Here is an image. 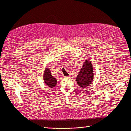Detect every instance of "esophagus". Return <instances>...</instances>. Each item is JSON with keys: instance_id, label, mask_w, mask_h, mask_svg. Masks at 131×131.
Returning a JSON list of instances; mask_svg holds the SVG:
<instances>
[{"instance_id": "obj_1", "label": "esophagus", "mask_w": 131, "mask_h": 131, "mask_svg": "<svg viewBox=\"0 0 131 131\" xmlns=\"http://www.w3.org/2000/svg\"><path fill=\"white\" fill-rule=\"evenodd\" d=\"M64 78L68 79V78H69V76H65V77H64Z\"/></svg>"}]
</instances>
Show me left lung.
<instances>
[{"instance_id": "1", "label": "left lung", "mask_w": 131, "mask_h": 131, "mask_svg": "<svg viewBox=\"0 0 131 131\" xmlns=\"http://www.w3.org/2000/svg\"><path fill=\"white\" fill-rule=\"evenodd\" d=\"M76 79L78 85L82 89L88 86L92 83L93 80V69L89 60L84 62Z\"/></svg>"}]
</instances>
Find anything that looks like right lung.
<instances>
[{
    "mask_svg": "<svg viewBox=\"0 0 131 131\" xmlns=\"http://www.w3.org/2000/svg\"><path fill=\"white\" fill-rule=\"evenodd\" d=\"M43 76L45 83L51 88H53L57 84V80L52 76L51 71L49 68L45 69Z\"/></svg>",
    "mask_w": 131,
    "mask_h": 131,
    "instance_id": "right-lung-1",
    "label": "right lung"
}]
</instances>
